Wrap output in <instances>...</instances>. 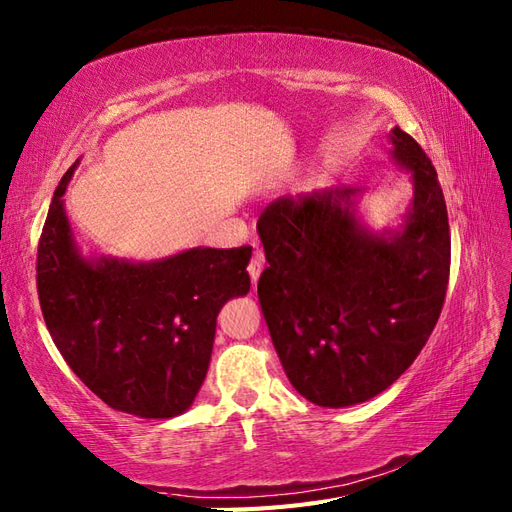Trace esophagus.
<instances>
[{"label": "esophagus", "mask_w": 512, "mask_h": 512, "mask_svg": "<svg viewBox=\"0 0 512 512\" xmlns=\"http://www.w3.org/2000/svg\"><path fill=\"white\" fill-rule=\"evenodd\" d=\"M264 266H266L264 253L255 251V255H253V259H251V264H248V275H251L253 281L259 279V275H261V270H264Z\"/></svg>", "instance_id": "34e87169"}]
</instances>
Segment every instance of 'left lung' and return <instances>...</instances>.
I'll return each instance as SVG.
<instances>
[{
	"mask_svg": "<svg viewBox=\"0 0 512 512\" xmlns=\"http://www.w3.org/2000/svg\"><path fill=\"white\" fill-rule=\"evenodd\" d=\"M388 139L414 189L399 227H368L353 187L281 196L257 222L268 261L257 294L272 344L296 392L323 408L364 403L397 382L445 303L451 240L441 183L408 133L395 126Z\"/></svg>",
	"mask_w": 512,
	"mask_h": 512,
	"instance_id": "left-lung-1",
	"label": "left lung"
}]
</instances>
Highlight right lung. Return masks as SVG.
Here are the masks:
<instances>
[{
	"mask_svg": "<svg viewBox=\"0 0 512 512\" xmlns=\"http://www.w3.org/2000/svg\"><path fill=\"white\" fill-rule=\"evenodd\" d=\"M71 165L41 233L37 288L45 325L82 384L106 406L172 419L205 382L222 305L251 290V246L187 248L130 261L82 255L65 213Z\"/></svg>",
	"mask_w": 512,
	"mask_h": 512,
	"instance_id": "obj_1",
	"label": "right lung"
}]
</instances>
